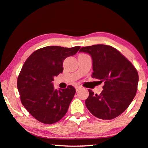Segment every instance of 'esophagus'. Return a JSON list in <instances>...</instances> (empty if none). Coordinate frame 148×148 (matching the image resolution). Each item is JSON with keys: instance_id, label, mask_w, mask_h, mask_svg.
I'll use <instances>...</instances> for the list:
<instances>
[{"instance_id": "34e87169", "label": "esophagus", "mask_w": 148, "mask_h": 148, "mask_svg": "<svg viewBox=\"0 0 148 148\" xmlns=\"http://www.w3.org/2000/svg\"><path fill=\"white\" fill-rule=\"evenodd\" d=\"M81 88H82V86H75V88H76V91H78V90H79Z\"/></svg>"}]
</instances>
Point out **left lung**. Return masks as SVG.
Returning <instances> with one entry per match:
<instances>
[{
  "label": "left lung",
  "mask_w": 148,
  "mask_h": 148,
  "mask_svg": "<svg viewBox=\"0 0 148 148\" xmlns=\"http://www.w3.org/2000/svg\"><path fill=\"white\" fill-rule=\"evenodd\" d=\"M80 51L92 59V77L104 82L99 95L88 89L85 105L94 116L112 120L129 107L137 90L138 72L132 63L116 49L109 45L83 47Z\"/></svg>",
  "instance_id": "left-lung-1"
}]
</instances>
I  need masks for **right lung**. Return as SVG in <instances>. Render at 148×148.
Here are the masks:
<instances>
[{
    "instance_id": "right-lung-1",
    "label": "right lung",
    "mask_w": 148,
    "mask_h": 148,
    "mask_svg": "<svg viewBox=\"0 0 148 148\" xmlns=\"http://www.w3.org/2000/svg\"><path fill=\"white\" fill-rule=\"evenodd\" d=\"M80 47L66 48L49 46L33 52L23 65L17 78V88L22 105L40 123L52 125L68 111L76 90L69 85L55 90L53 77L63 72V62L74 56Z\"/></svg>"
}]
</instances>
